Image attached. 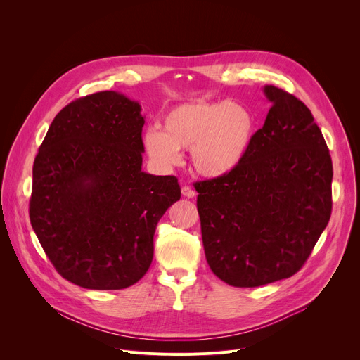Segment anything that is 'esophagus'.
I'll return each mask as SVG.
<instances>
[{
    "label": "esophagus",
    "instance_id": "obj_1",
    "mask_svg": "<svg viewBox=\"0 0 360 360\" xmlns=\"http://www.w3.org/2000/svg\"><path fill=\"white\" fill-rule=\"evenodd\" d=\"M195 191L193 190V188L190 185H184L182 186V195L186 197V198H194L195 197Z\"/></svg>",
    "mask_w": 360,
    "mask_h": 360
}]
</instances>
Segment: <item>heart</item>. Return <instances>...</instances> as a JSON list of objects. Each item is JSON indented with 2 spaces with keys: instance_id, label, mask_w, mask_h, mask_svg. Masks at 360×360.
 <instances>
[{
  "instance_id": "1",
  "label": "heart",
  "mask_w": 360,
  "mask_h": 360,
  "mask_svg": "<svg viewBox=\"0 0 360 360\" xmlns=\"http://www.w3.org/2000/svg\"><path fill=\"white\" fill-rule=\"evenodd\" d=\"M255 132L251 110L233 102H190L166 113L163 131L148 128L144 146L158 165L179 163V150H191V163L207 178L228 175L247 156Z\"/></svg>"
}]
</instances>
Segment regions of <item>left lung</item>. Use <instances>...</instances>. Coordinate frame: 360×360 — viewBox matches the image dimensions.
I'll use <instances>...</instances> for the list:
<instances>
[{"label":"left lung","instance_id":"obj_1","mask_svg":"<svg viewBox=\"0 0 360 360\" xmlns=\"http://www.w3.org/2000/svg\"><path fill=\"white\" fill-rule=\"evenodd\" d=\"M264 93L271 108L240 165L194 184L207 262L235 288L297 273L333 209V162L311 110L276 86Z\"/></svg>","mask_w":360,"mask_h":360}]
</instances>
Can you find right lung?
Masks as SVG:
<instances>
[{"label":"right lung","instance_id":"1","mask_svg":"<svg viewBox=\"0 0 360 360\" xmlns=\"http://www.w3.org/2000/svg\"><path fill=\"white\" fill-rule=\"evenodd\" d=\"M144 117L106 90L56 115L33 163L32 228L55 270L84 289L120 290L153 259V236L181 198L175 176L141 170Z\"/></svg>","mask_w":360,"mask_h":360}]
</instances>
